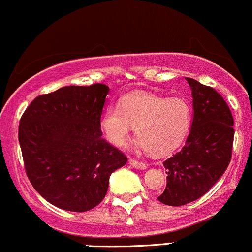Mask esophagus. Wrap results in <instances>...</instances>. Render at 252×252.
Instances as JSON below:
<instances>
[{
  "label": "esophagus",
  "mask_w": 252,
  "mask_h": 252,
  "mask_svg": "<svg viewBox=\"0 0 252 252\" xmlns=\"http://www.w3.org/2000/svg\"><path fill=\"white\" fill-rule=\"evenodd\" d=\"M128 163L137 169H147V167H148V164L145 163V162H140V161H138V159H134L132 158H128Z\"/></svg>",
  "instance_id": "esophagus-1"
}]
</instances>
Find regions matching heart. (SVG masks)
I'll return each mask as SVG.
<instances>
[{"label": "heart", "instance_id": "heart-1", "mask_svg": "<svg viewBox=\"0 0 252 252\" xmlns=\"http://www.w3.org/2000/svg\"><path fill=\"white\" fill-rule=\"evenodd\" d=\"M191 108L181 98H166L149 93L124 96L120 107L110 105L101 118L105 137L116 147H124L133 126L140 144L153 154L175 150L188 136Z\"/></svg>", "mask_w": 252, "mask_h": 252}]
</instances>
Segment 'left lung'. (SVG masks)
Wrapping results in <instances>:
<instances>
[{
    "mask_svg": "<svg viewBox=\"0 0 252 252\" xmlns=\"http://www.w3.org/2000/svg\"><path fill=\"white\" fill-rule=\"evenodd\" d=\"M193 98V121L185 145L163 162L167 186L158 201L179 207L201 198L213 188L232 158L233 116L215 89L186 78Z\"/></svg>",
    "mask_w": 252,
    "mask_h": 252,
    "instance_id": "left-lung-1",
    "label": "left lung"
}]
</instances>
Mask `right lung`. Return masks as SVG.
<instances>
[{
  "mask_svg": "<svg viewBox=\"0 0 252 252\" xmlns=\"http://www.w3.org/2000/svg\"><path fill=\"white\" fill-rule=\"evenodd\" d=\"M104 84L64 86L40 94L19 123V143L30 183L68 212H88L107 193L109 177L125 166L123 151L102 138Z\"/></svg>",
  "mask_w": 252,
  "mask_h": 252,
  "instance_id": "obj_1",
  "label": "right lung"
}]
</instances>
